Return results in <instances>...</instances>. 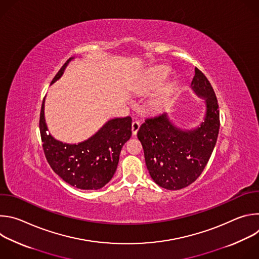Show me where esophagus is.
Here are the masks:
<instances>
[{
	"mask_svg": "<svg viewBox=\"0 0 259 259\" xmlns=\"http://www.w3.org/2000/svg\"><path fill=\"white\" fill-rule=\"evenodd\" d=\"M139 127H140V124H139L137 121L132 122L131 130H132V134H133V135H136V134H137V131L139 130Z\"/></svg>",
	"mask_w": 259,
	"mask_h": 259,
	"instance_id": "1",
	"label": "esophagus"
}]
</instances>
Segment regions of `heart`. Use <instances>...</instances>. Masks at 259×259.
<instances>
[{
    "instance_id": "obj_1",
    "label": "heart",
    "mask_w": 259,
    "mask_h": 259,
    "mask_svg": "<svg viewBox=\"0 0 259 259\" xmlns=\"http://www.w3.org/2000/svg\"><path fill=\"white\" fill-rule=\"evenodd\" d=\"M170 72H171L170 68L167 66H164V65H160V66H156V67L152 68L149 72H147V75L142 80V82L139 86V91L150 93V92L158 90L159 88H161V86L167 80V78L170 75ZM174 88H175L174 83H169V84L165 85L164 87H162V89L159 91V93L155 99L156 105H158V106L166 105L170 100V97L174 91Z\"/></svg>"
}]
</instances>
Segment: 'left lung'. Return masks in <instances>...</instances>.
Returning a JSON list of instances; mask_svg holds the SVG:
<instances>
[{
  "label": "left lung",
  "mask_w": 259,
  "mask_h": 259,
  "mask_svg": "<svg viewBox=\"0 0 259 259\" xmlns=\"http://www.w3.org/2000/svg\"><path fill=\"white\" fill-rule=\"evenodd\" d=\"M191 89L206 105L203 121L197 127L182 129L164 113L146 119L137 133L151 177L159 187L169 191L187 188L201 175L219 132V109L214 90L197 67Z\"/></svg>",
  "instance_id": "8db88e82"
}]
</instances>
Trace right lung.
<instances>
[{
	"label": "right lung",
	"instance_id": "add662e5",
	"mask_svg": "<svg viewBox=\"0 0 259 259\" xmlns=\"http://www.w3.org/2000/svg\"><path fill=\"white\" fill-rule=\"evenodd\" d=\"M76 57H70L57 72L51 85L58 81ZM45 98L40 115V132L46 159L53 171L70 186L80 190H99L113 178L123 145L131 137L130 117L109 119L88 139L67 143L47 133Z\"/></svg>",
	"mask_w": 259,
	"mask_h": 259
}]
</instances>
